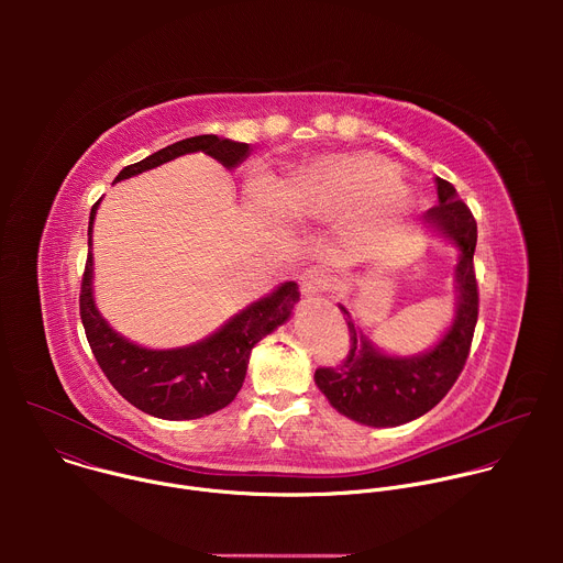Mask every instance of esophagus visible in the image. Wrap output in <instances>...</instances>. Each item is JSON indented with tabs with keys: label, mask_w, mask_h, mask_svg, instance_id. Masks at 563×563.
Wrapping results in <instances>:
<instances>
[{
	"label": "esophagus",
	"mask_w": 563,
	"mask_h": 563,
	"mask_svg": "<svg viewBox=\"0 0 563 563\" xmlns=\"http://www.w3.org/2000/svg\"><path fill=\"white\" fill-rule=\"evenodd\" d=\"M332 283V274L325 269V267H309L305 274H302V294L307 298H313L318 294H323Z\"/></svg>",
	"instance_id": "obj_1"
}]
</instances>
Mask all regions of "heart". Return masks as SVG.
I'll use <instances>...</instances> for the list:
<instances>
[{"instance_id":"heart-1","label":"heart","mask_w":563,"mask_h":563,"mask_svg":"<svg viewBox=\"0 0 563 563\" xmlns=\"http://www.w3.org/2000/svg\"><path fill=\"white\" fill-rule=\"evenodd\" d=\"M250 200L276 222L285 213L298 222L350 218L354 240L374 238L406 220L415 207L396 165L372 151L318 155L283 185L267 176L254 178Z\"/></svg>"}]
</instances>
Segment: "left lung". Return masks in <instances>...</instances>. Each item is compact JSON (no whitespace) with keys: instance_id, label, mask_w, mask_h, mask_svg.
<instances>
[{"instance_id":"left-lung-1","label":"left lung","mask_w":563,"mask_h":563,"mask_svg":"<svg viewBox=\"0 0 563 563\" xmlns=\"http://www.w3.org/2000/svg\"><path fill=\"white\" fill-rule=\"evenodd\" d=\"M439 205L423 213L421 224L459 252L454 265V316L441 339L412 356L387 354L358 325L352 311L339 302L350 328V352L341 367H320L313 374L318 389L343 417L369 428H396L430 412L459 378L478 316L474 278L476 222L459 200L456 189L437 178Z\"/></svg>"}]
</instances>
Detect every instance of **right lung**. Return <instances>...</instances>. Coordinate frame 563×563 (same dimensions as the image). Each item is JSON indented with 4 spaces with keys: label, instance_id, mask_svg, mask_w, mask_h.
Here are the masks:
<instances>
[{
    "label": "right lung",
    "instance_id": "add662e5",
    "mask_svg": "<svg viewBox=\"0 0 563 563\" xmlns=\"http://www.w3.org/2000/svg\"><path fill=\"white\" fill-rule=\"evenodd\" d=\"M198 151L233 172L250 157L252 146L218 135L187 137L124 167L115 183ZM98 207L100 200L89 218V258L79 294V316L102 372L131 406L157 419L191 421L227 408L245 383L254 345L291 318L294 305L300 300L298 285L294 280L280 283L263 298L233 313L213 334L191 345L169 350L137 345L115 332L96 305L91 250Z\"/></svg>",
    "mask_w": 563,
    "mask_h": 563
}]
</instances>
